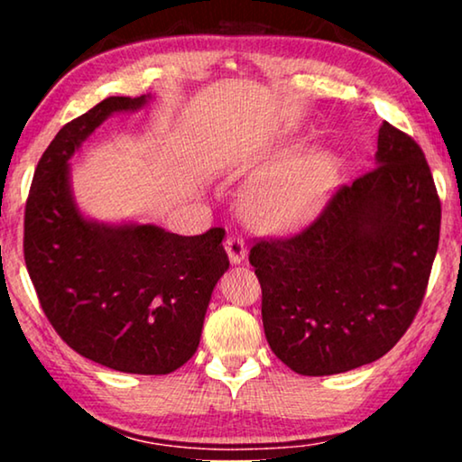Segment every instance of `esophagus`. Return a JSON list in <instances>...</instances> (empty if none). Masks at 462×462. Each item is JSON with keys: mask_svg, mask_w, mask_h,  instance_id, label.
I'll return each mask as SVG.
<instances>
[{"mask_svg": "<svg viewBox=\"0 0 462 462\" xmlns=\"http://www.w3.org/2000/svg\"><path fill=\"white\" fill-rule=\"evenodd\" d=\"M226 253H228V259L232 264H238L245 261L246 256V242L242 238V234L238 232H228V236H226Z\"/></svg>", "mask_w": 462, "mask_h": 462, "instance_id": "34e87169", "label": "esophagus"}]
</instances>
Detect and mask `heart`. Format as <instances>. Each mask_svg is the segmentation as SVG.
<instances>
[{
	"instance_id": "1",
	"label": "heart",
	"mask_w": 462,
	"mask_h": 462,
	"mask_svg": "<svg viewBox=\"0 0 462 462\" xmlns=\"http://www.w3.org/2000/svg\"><path fill=\"white\" fill-rule=\"evenodd\" d=\"M336 179V159L330 152H314L295 162L275 181L250 193L248 208L254 217L269 224H283L308 214L330 191Z\"/></svg>"
}]
</instances>
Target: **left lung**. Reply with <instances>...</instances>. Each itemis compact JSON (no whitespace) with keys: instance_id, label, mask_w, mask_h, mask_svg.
<instances>
[{"instance_id":"obj_1","label":"left lung","mask_w":462,"mask_h":462,"mask_svg":"<svg viewBox=\"0 0 462 462\" xmlns=\"http://www.w3.org/2000/svg\"><path fill=\"white\" fill-rule=\"evenodd\" d=\"M440 216L420 144L383 122L377 167L340 185L300 230L250 248L277 358L322 377L387 355L424 301Z\"/></svg>"}]
</instances>
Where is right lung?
<instances>
[{
    "label": "right lung",
    "mask_w": 462,
    "mask_h": 462,
    "mask_svg": "<svg viewBox=\"0 0 462 462\" xmlns=\"http://www.w3.org/2000/svg\"><path fill=\"white\" fill-rule=\"evenodd\" d=\"M146 104L107 97L65 124L38 161L24 212V261L38 301L75 353L114 371L167 374L199 346L217 279L230 267L224 228L179 236L152 224L88 222L69 159L109 114Z\"/></svg>",
    "instance_id": "1"
}]
</instances>
